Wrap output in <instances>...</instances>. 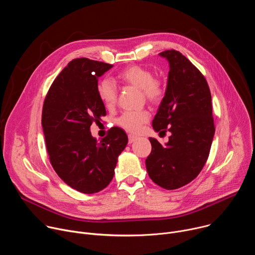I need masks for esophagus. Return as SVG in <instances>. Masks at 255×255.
<instances>
[{"mask_svg": "<svg viewBox=\"0 0 255 255\" xmlns=\"http://www.w3.org/2000/svg\"><path fill=\"white\" fill-rule=\"evenodd\" d=\"M136 139H137V137H136V136L131 135V134H129V135H128V142H129L130 144H131V143H133Z\"/></svg>", "mask_w": 255, "mask_h": 255, "instance_id": "34e87169", "label": "esophagus"}]
</instances>
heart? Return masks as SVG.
Wrapping results in <instances>:
<instances>
[{
    "instance_id": "b5f03b06",
    "label": "heart",
    "mask_w": 255,
    "mask_h": 255,
    "mask_svg": "<svg viewBox=\"0 0 255 255\" xmlns=\"http://www.w3.org/2000/svg\"><path fill=\"white\" fill-rule=\"evenodd\" d=\"M116 82L122 85H130L139 88L143 96L150 104L158 105L165 96L163 81L152 76L149 68L131 64L121 69L115 77ZM97 94L106 108H112L117 102L116 87L109 80H102L97 85ZM149 119V112L146 110L126 111L118 119L117 124L128 132H137L141 125Z\"/></svg>"
}]
</instances>
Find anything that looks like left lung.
<instances>
[{"mask_svg": "<svg viewBox=\"0 0 255 255\" xmlns=\"http://www.w3.org/2000/svg\"><path fill=\"white\" fill-rule=\"evenodd\" d=\"M169 62L167 88L152 126L171 135L165 146L150 137L145 160L150 178L165 190L190 184L206 164L215 133L212 97L202 72L179 51L159 53Z\"/></svg>", "mask_w": 255, "mask_h": 255, "instance_id": "8db88e82", "label": "left lung"}]
</instances>
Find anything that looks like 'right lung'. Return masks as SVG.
I'll return each mask as SVG.
<instances>
[{
    "label": "right lung",
    "instance_id": "obj_1",
    "mask_svg": "<svg viewBox=\"0 0 255 255\" xmlns=\"http://www.w3.org/2000/svg\"><path fill=\"white\" fill-rule=\"evenodd\" d=\"M112 66L86 57L72 59L55 78L43 103L41 124L50 163L66 185L83 194L98 193L111 183L128 142L118 127L108 130L100 143L90 131L106 116L97 85Z\"/></svg>",
    "mask_w": 255,
    "mask_h": 255
}]
</instances>
